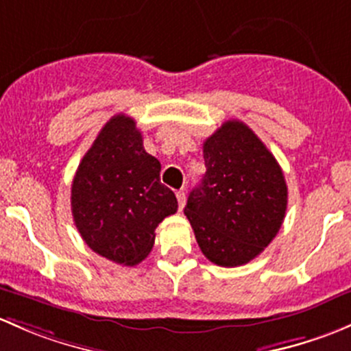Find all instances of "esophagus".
<instances>
[{"label":"esophagus","mask_w":351,"mask_h":351,"mask_svg":"<svg viewBox=\"0 0 351 351\" xmlns=\"http://www.w3.org/2000/svg\"><path fill=\"white\" fill-rule=\"evenodd\" d=\"M176 196H177V201H179V209L182 211L184 206H186V193H184V191H179Z\"/></svg>","instance_id":"34e87169"}]
</instances>
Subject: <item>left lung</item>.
Returning a JSON list of instances; mask_svg holds the SVG:
<instances>
[{
  "label": "left lung",
  "mask_w": 351,
  "mask_h": 351,
  "mask_svg": "<svg viewBox=\"0 0 351 351\" xmlns=\"http://www.w3.org/2000/svg\"><path fill=\"white\" fill-rule=\"evenodd\" d=\"M206 174L184 215L209 262L245 265L276 238L287 209L282 169L243 121L223 123L202 145Z\"/></svg>",
  "instance_id": "1"
}]
</instances>
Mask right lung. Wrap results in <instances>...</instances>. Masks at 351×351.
Masks as SVG:
<instances>
[{
    "label": "right lung",
    "instance_id": "obj_1",
    "mask_svg": "<svg viewBox=\"0 0 351 351\" xmlns=\"http://www.w3.org/2000/svg\"><path fill=\"white\" fill-rule=\"evenodd\" d=\"M71 208L82 240L104 258L133 267L150 254L177 199L133 118L121 113L103 126L72 180Z\"/></svg>",
    "mask_w": 351,
    "mask_h": 351
}]
</instances>
